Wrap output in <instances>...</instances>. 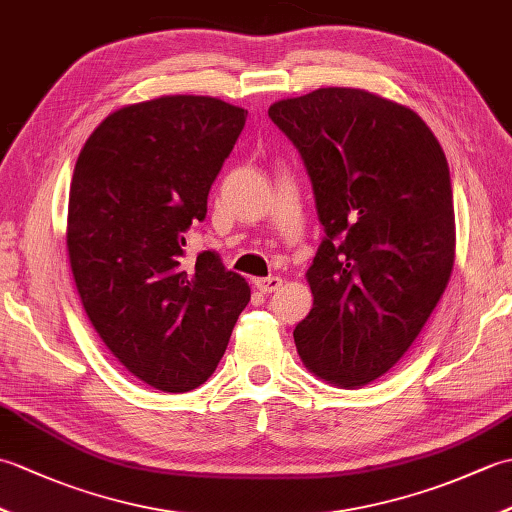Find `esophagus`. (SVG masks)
<instances>
[{
	"label": "esophagus",
	"instance_id": "34e87169",
	"mask_svg": "<svg viewBox=\"0 0 512 512\" xmlns=\"http://www.w3.org/2000/svg\"><path fill=\"white\" fill-rule=\"evenodd\" d=\"M253 284L259 292H262V295H270V292L279 290L284 281H281V277H262V279H255Z\"/></svg>",
	"mask_w": 512,
	"mask_h": 512
}]
</instances>
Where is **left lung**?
<instances>
[{
	"mask_svg": "<svg viewBox=\"0 0 512 512\" xmlns=\"http://www.w3.org/2000/svg\"><path fill=\"white\" fill-rule=\"evenodd\" d=\"M268 116L299 149L325 228L297 352L325 383L358 389L405 356L449 284L447 156L411 107L367 90L319 88Z\"/></svg>",
	"mask_w": 512,
	"mask_h": 512,
	"instance_id": "left-lung-1",
	"label": "left lung"
}]
</instances>
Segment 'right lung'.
Wrapping results in <instances>:
<instances>
[{"label":"right lung","mask_w":512,"mask_h":512,"mask_svg":"<svg viewBox=\"0 0 512 512\" xmlns=\"http://www.w3.org/2000/svg\"><path fill=\"white\" fill-rule=\"evenodd\" d=\"M244 123L237 105L169 94L112 112L76 158L65 233L76 290L107 350L160 391L200 387L250 301L211 250L184 259Z\"/></svg>","instance_id":"obj_1"}]
</instances>
